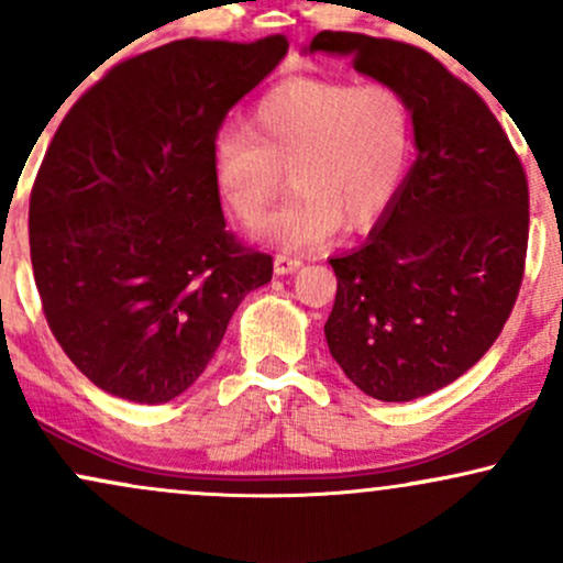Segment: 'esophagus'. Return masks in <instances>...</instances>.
Instances as JSON below:
<instances>
[{"instance_id":"obj_1","label":"esophagus","mask_w":563,"mask_h":563,"mask_svg":"<svg viewBox=\"0 0 563 563\" xmlns=\"http://www.w3.org/2000/svg\"><path fill=\"white\" fill-rule=\"evenodd\" d=\"M301 267L299 256H288V254H277L275 256V275H290Z\"/></svg>"}]
</instances>
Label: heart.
Returning a JSON list of instances; mask_svg holds the SVG:
<instances>
[{
    "label": "heart",
    "instance_id": "obj_1",
    "mask_svg": "<svg viewBox=\"0 0 563 563\" xmlns=\"http://www.w3.org/2000/svg\"><path fill=\"white\" fill-rule=\"evenodd\" d=\"M412 151L416 126L399 89L299 76L264 92L249 126H219L209 164L219 200L243 224L260 222L286 169L294 196L264 219L260 238L307 251L341 224L376 228L402 196Z\"/></svg>",
    "mask_w": 563,
    "mask_h": 563
}]
</instances>
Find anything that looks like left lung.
Instances as JSON below:
<instances>
[{"mask_svg":"<svg viewBox=\"0 0 563 563\" xmlns=\"http://www.w3.org/2000/svg\"><path fill=\"white\" fill-rule=\"evenodd\" d=\"M307 53L349 55L412 111L416 164L371 238L331 260L339 288L325 322L357 389L410 402L461 378L506 325L525 277V166L487 102L426 49L320 31Z\"/></svg>","mask_w":563,"mask_h":563,"instance_id":"1","label":"left lung"}]
</instances>
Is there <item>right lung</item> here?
<instances>
[{
	"mask_svg": "<svg viewBox=\"0 0 563 563\" xmlns=\"http://www.w3.org/2000/svg\"><path fill=\"white\" fill-rule=\"evenodd\" d=\"M286 36L179 38L119 63L57 126L29 206L47 325L97 389L161 405L196 384L273 256L224 230L209 147Z\"/></svg>",
	"mask_w": 563,
	"mask_h": 563,
	"instance_id": "right-lung-1",
	"label": "right lung"
}]
</instances>
